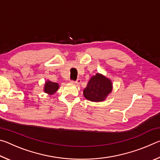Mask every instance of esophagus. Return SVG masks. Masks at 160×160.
<instances>
[{
	"mask_svg": "<svg viewBox=\"0 0 160 160\" xmlns=\"http://www.w3.org/2000/svg\"><path fill=\"white\" fill-rule=\"evenodd\" d=\"M70 82H71L72 84H74V85H79L80 82H81V80L78 79L77 80H75V81H71Z\"/></svg>",
	"mask_w": 160,
	"mask_h": 160,
	"instance_id": "34e87169",
	"label": "esophagus"
}]
</instances>
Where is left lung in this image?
I'll return each instance as SVG.
<instances>
[{
	"mask_svg": "<svg viewBox=\"0 0 160 160\" xmlns=\"http://www.w3.org/2000/svg\"><path fill=\"white\" fill-rule=\"evenodd\" d=\"M113 90L112 81L104 75L97 72L92 76L83 90V95L89 101L103 102Z\"/></svg>",
	"mask_w": 160,
	"mask_h": 160,
	"instance_id": "1",
	"label": "left lung"
}]
</instances>
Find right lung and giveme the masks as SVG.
<instances>
[{
    "mask_svg": "<svg viewBox=\"0 0 160 160\" xmlns=\"http://www.w3.org/2000/svg\"><path fill=\"white\" fill-rule=\"evenodd\" d=\"M59 85L56 82H51L50 80H47L44 86V92L48 95H53L58 91Z\"/></svg>",
    "mask_w": 160,
    "mask_h": 160,
    "instance_id": "1",
    "label": "right lung"
}]
</instances>
